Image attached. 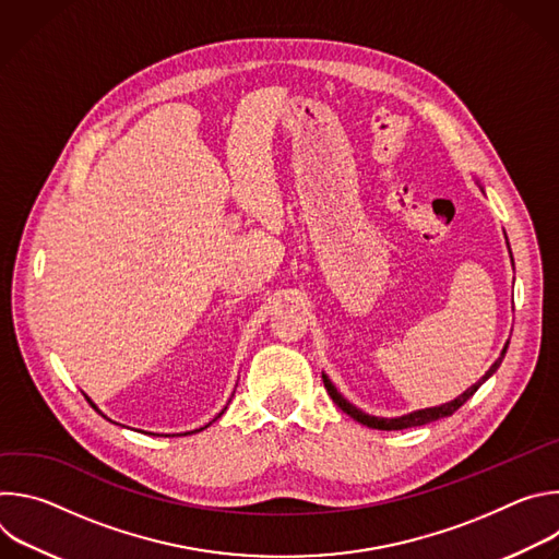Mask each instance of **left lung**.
Listing matches in <instances>:
<instances>
[{"instance_id": "left-lung-1", "label": "left lung", "mask_w": 559, "mask_h": 559, "mask_svg": "<svg viewBox=\"0 0 559 559\" xmlns=\"http://www.w3.org/2000/svg\"><path fill=\"white\" fill-rule=\"evenodd\" d=\"M507 349H509V343L504 345V349H502V356L493 362V367L483 376V380H477L473 386H468L462 395H457L455 401H451V403H447V405H440V407H433V409H423V412H414V414H409V416H403V418H376V416H367V414H362L360 409H356L354 405H349L345 397L336 391V386L330 382V378L328 376H323V382H325V389H328V393L332 395V401L347 414V416H352L354 420H358L360 425H365V427H369V429H380V431H397V429H409V427H420V425H429V423H436V420H440V418H447V416H451V414H455L468 397L480 389V384L491 376V373H496V369L500 367V362H502V358H504V354H507Z\"/></svg>"}]
</instances>
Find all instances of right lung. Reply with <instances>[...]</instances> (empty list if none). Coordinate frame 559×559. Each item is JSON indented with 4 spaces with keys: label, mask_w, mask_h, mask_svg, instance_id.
Wrapping results in <instances>:
<instances>
[{
    "label": "right lung",
    "mask_w": 559,
    "mask_h": 559,
    "mask_svg": "<svg viewBox=\"0 0 559 559\" xmlns=\"http://www.w3.org/2000/svg\"><path fill=\"white\" fill-rule=\"evenodd\" d=\"M88 403H91V401H88ZM91 405H93V403H91ZM93 407H95V405H93ZM95 409H97V407H95ZM201 429H205V427H201ZM201 429H197V431H201ZM192 433H194V431H192Z\"/></svg>",
    "instance_id": "right-lung-1"
}]
</instances>
